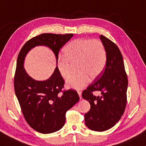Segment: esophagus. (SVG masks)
<instances>
[{
	"label": "esophagus",
	"mask_w": 146,
	"mask_h": 146,
	"mask_svg": "<svg viewBox=\"0 0 146 146\" xmlns=\"http://www.w3.org/2000/svg\"><path fill=\"white\" fill-rule=\"evenodd\" d=\"M77 92H78V95H79V97H80V98H82V96H81V95H82V91H80V90H78Z\"/></svg>",
	"instance_id": "1"
}]
</instances>
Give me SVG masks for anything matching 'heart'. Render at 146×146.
<instances>
[{"label":"heart","instance_id":"1","mask_svg":"<svg viewBox=\"0 0 146 146\" xmlns=\"http://www.w3.org/2000/svg\"><path fill=\"white\" fill-rule=\"evenodd\" d=\"M63 57L59 58L57 68L64 78L70 76L71 65L76 64L78 72L66 81L68 88L80 90L88 84L90 76L95 78L104 69L107 53L103 43L97 39L77 38L69 42L63 49Z\"/></svg>","mask_w":146,"mask_h":146}]
</instances>
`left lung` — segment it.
<instances>
[{
	"label": "left lung",
	"instance_id": "obj_1",
	"mask_svg": "<svg viewBox=\"0 0 146 146\" xmlns=\"http://www.w3.org/2000/svg\"><path fill=\"white\" fill-rule=\"evenodd\" d=\"M100 38L107 53L106 67L97 80L83 91L82 96L91 105L84 115L86 126L96 131H104L114 126L123 114L128 80L118 46L102 35ZM94 91H99L101 95L97 97L93 95Z\"/></svg>",
	"mask_w": 146,
	"mask_h": 146
}]
</instances>
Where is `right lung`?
<instances>
[{
    "instance_id": "obj_1",
    "label": "right lung",
    "mask_w": 146,
    "mask_h": 146,
    "mask_svg": "<svg viewBox=\"0 0 146 146\" xmlns=\"http://www.w3.org/2000/svg\"><path fill=\"white\" fill-rule=\"evenodd\" d=\"M73 36V34H40L26 42L17 58L15 92L26 122L39 133L48 134L60 130L65 123L66 111L80 98L75 90H62L64 80L57 66L48 80L37 81L24 70V58L31 49L43 45L52 49L58 62L59 50Z\"/></svg>"
}]
</instances>
